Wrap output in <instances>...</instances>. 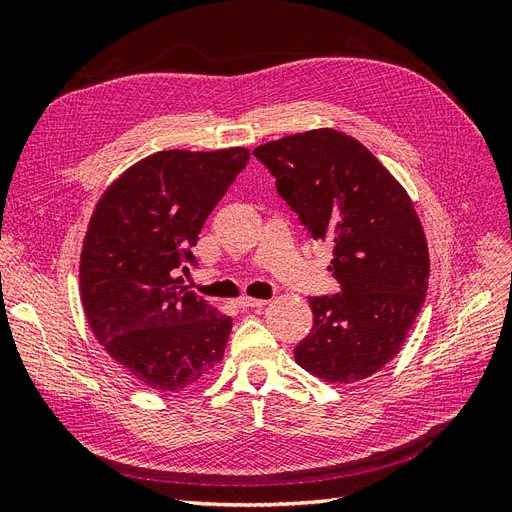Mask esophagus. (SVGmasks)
<instances>
[{
	"instance_id": "obj_1",
	"label": "esophagus",
	"mask_w": 512,
	"mask_h": 512,
	"mask_svg": "<svg viewBox=\"0 0 512 512\" xmlns=\"http://www.w3.org/2000/svg\"><path fill=\"white\" fill-rule=\"evenodd\" d=\"M237 305H239V307H262V305H267V301H265V299L241 297V299H237Z\"/></svg>"
}]
</instances>
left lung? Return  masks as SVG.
Segmentation results:
<instances>
[{
	"label": "left lung",
	"instance_id": "1",
	"mask_svg": "<svg viewBox=\"0 0 512 512\" xmlns=\"http://www.w3.org/2000/svg\"><path fill=\"white\" fill-rule=\"evenodd\" d=\"M254 156L309 237L333 247L339 292L309 297L314 327L294 359L339 384L376 374L404 346L427 294L429 252L410 196L337 130L284 136Z\"/></svg>",
	"mask_w": 512,
	"mask_h": 512
}]
</instances>
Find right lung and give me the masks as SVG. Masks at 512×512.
Wrapping results in <instances>:
<instances>
[{
  "mask_svg": "<svg viewBox=\"0 0 512 512\" xmlns=\"http://www.w3.org/2000/svg\"><path fill=\"white\" fill-rule=\"evenodd\" d=\"M250 162L243 147L158 151L126 170L91 215L81 299L98 342L138 384L181 391L222 361L232 320L179 273L213 207Z\"/></svg>",
  "mask_w": 512,
  "mask_h": 512,
  "instance_id": "1",
  "label": "right lung"
}]
</instances>
